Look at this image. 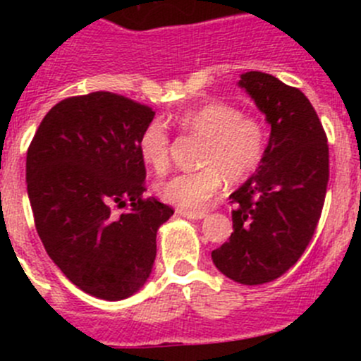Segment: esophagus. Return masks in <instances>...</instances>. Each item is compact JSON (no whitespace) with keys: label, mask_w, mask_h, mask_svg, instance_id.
Segmentation results:
<instances>
[{"label":"esophagus","mask_w":361,"mask_h":361,"mask_svg":"<svg viewBox=\"0 0 361 361\" xmlns=\"http://www.w3.org/2000/svg\"><path fill=\"white\" fill-rule=\"evenodd\" d=\"M178 213H180L181 216L187 218V220H202V218L206 216V213H204V211H199V213H195V211H183V209H180V211H178Z\"/></svg>","instance_id":"esophagus-1"}]
</instances>
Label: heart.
Masks as SVG:
<instances>
[{"instance_id": "1", "label": "heart", "mask_w": 361, "mask_h": 361, "mask_svg": "<svg viewBox=\"0 0 361 361\" xmlns=\"http://www.w3.org/2000/svg\"><path fill=\"white\" fill-rule=\"evenodd\" d=\"M174 123L202 137L201 169L178 173L157 185L164 202L183 211H201L224 187V180L239 181L262 162L267 143L264 126L253 116L241 115L227 101H207L178 113ZM137 154L148 167L164 171L169 162V134L160 122H152L137 140Z\"/></svg>"}]
</instances>
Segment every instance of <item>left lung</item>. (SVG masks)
Wrapping results in <instances>:
<instances>
[{
	"label": "left lung",
	"instance_id": "left-lung-1",
	"mask_svg": "<svg viewBox=\"0 0 361 361\" xmlns=\"http://www.w3.org/2000/svg\"><path fill=\"white\" fill-rule=\"evenodd\" d=\"M238 85L271 126L255 174L232 192L227 243L211 253L218 271L241 285L285 274L316 231L329 183V145L307 97L262 71L243 73Z\"/></svg>",
	"mask_w": 361,
	"mask_h": 361
}]
</instances>
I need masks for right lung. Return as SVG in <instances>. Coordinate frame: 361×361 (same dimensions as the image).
I'll use <instances>...</instances> for the list:
<instances>
[{
    "instance_id": "right-lung-1",
    "label": "right lung",
    "mask_w": 361,
    "mask_h": 361,
    "mask_svg": "<svg viewBox=\"0 0 361 361\" xmlns=\"http://www.w3.org/2000/svg\"><path fill=\"white\" fill-rule=\"evenodd\" d=\"M154 116L111 92L68 97L47 113L29 145L25 180L36 232L69 281L103 300L143 288L159 227L174 213L143 199L137 140ZM111 205L130 207L115 217Z\"/></svg>"
}]
</instances>
